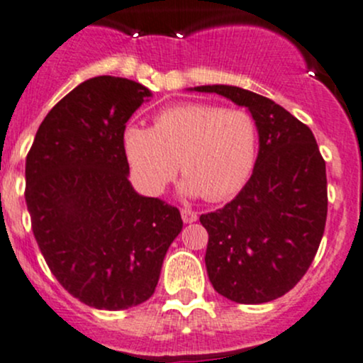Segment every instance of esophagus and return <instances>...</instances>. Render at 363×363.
<instances>
[{
  "label": "esophagus",
  "instance_id": "34e87169",
  "mask_svg": "<svg viewBox=\"0 0 363 363\" xmlns=\"http://www.w3.org/2000/svg\"><path fill=\"white\" fill-rule=\"evenodd\" d=\"M181 217H182V220H184L186 224H189V223H194V220L198 219L196 212H193L191 208H182V211H181Z\"/></svg>",
  "mask_w": 363,
  "mask_h": 363
}]
</instances>
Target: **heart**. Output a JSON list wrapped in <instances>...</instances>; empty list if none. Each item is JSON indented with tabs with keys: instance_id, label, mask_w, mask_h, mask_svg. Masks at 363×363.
<instances>
[{
	"instance_id": "b5f03b06",
	"label": "heart",
	"mask_w": 363,
	"mask_h": 363,
	"mask_svg": "<svg viewBox=\"0 0 363 363\" xmlns=\"http://www.w3.org/2000/svg\"><path fill=\"white\" fill-rule=\"evenodd\" d=\"M123 150L137 184L146 193L162 191L181 162L186 175L182 191L223 201L249 181L257 160L259 132L245 109L188 102L160 111L152 128H125Z\"/></svg>"
}]
</instances>
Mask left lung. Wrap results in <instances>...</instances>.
<instances>
[{
  "label": "left lung",
  "instance_id": "1",
  "mask_svg": "<svg viewBox=\"0 0 363 363\" xmlns=\"http://www.w3.org/2000/svg\"><path fill=\"white\" fill-rule=\"evenodd\" d=\"M194 90L245 106L259 132L249 182L223 208L200 216L208 280L235 303H269L304 277L322 242L325 162L310 128L272 99L230 85Z\"/></svg>",
  "mask_w": 363,
  "mask_h": 363
}]
</instances>
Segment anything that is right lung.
<instances>
[{
  "label": "right lung",
  "instance_id": "obj_1",
  "mask_svg": "<svg viewBox=\"0 0 363 363\" xmlns=\"http://www.w3.org/2000/svg\"><path fill=\"white\" fill-rule=\"evenodd\" d=\"M151 97L114 76L83 82L45 116L26 158L34 238L59 284L97 310L152 296L181 212L128 181L125 123Z\"/></svg>",
  "mask_w": 363,
  "mask_h": 363
}]
</instances>
